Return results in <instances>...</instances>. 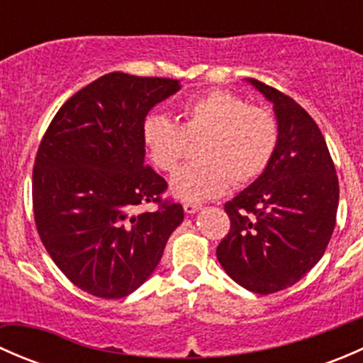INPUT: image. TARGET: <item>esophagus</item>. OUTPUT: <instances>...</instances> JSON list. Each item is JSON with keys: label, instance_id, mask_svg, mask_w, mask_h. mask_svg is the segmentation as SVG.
<instances>
[{"label": "esophagus", "instance_id": "1", "mask_svg": "<svg viewBox=\"0 0 363 363\" xmlns=\"http://www.w3.org/2000/svg\"><path fill=\"white\" fill-rule=\"evenodd\" d=\"M182 207H184L186 214H195V212L199 211V208L202 207V205H200L199 202H184V205H182Z\"/></svg>", "mask_w": 363, "mask_h": 363}]
</instances>
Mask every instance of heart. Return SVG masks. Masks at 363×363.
<instances>
[{"label":"heart","instance_id":"heart-1","mask_svg":"<svg viewBox=\"0 0 363 363\" xmlns=\"http://www.w3.org/2000/svg\"><path fill=\"white\" fill-rule=\"evenodd\" d=\"M142 142L149 160L161 172H172L196 145L200 161L181 168L172 191L182 200L200 202L225 193L230 184L246 186L258 179L279 145L276 116L250 105L230 91L211 89L181 107V123L151 112L142 121Z\"/></svg>","mask_w":363,"mask_h":363}]
</instances>
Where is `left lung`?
<instances>
[{"label": "left lung", "instance_id": "left-lung-1", "mask_svg": "<svg viewBox=\"0 0 363 363\" xmlns=\"http://www.w3.org/2000/svg\"><path fill=\"white\" fill-rule=\"evenodd\" d=\"M274 104L279 145L267 170L225 203L230 230L216 256L252 294L294 286L323 256L335 228L339 179L323 133L306 108L250 79Z\"/></svg>", "mask_w": 363, "mask_h": 363}]
</instances>
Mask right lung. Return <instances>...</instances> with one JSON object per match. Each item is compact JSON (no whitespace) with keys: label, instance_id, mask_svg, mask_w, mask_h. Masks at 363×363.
Returning <instances> with one entry per match:
<instances>
[{"label":"right lung","instance_id":"add662e5","mask_svg":"<svg viewBox=\"0 0 363 363\" xmlns=\"http://www.w3.org/2000/svg\"><path fill=\"white\" fill-rule=\"evenodd\" d=\"M179 89L174 79L112 72L50 121L33 167V214L61 272L87 294L123 298L160 263L184 208L144 163L142 121ZM152 204L155 209L142 211Z\"/></svg>","mask_w":363,"mask_h":363}]
</instances>
